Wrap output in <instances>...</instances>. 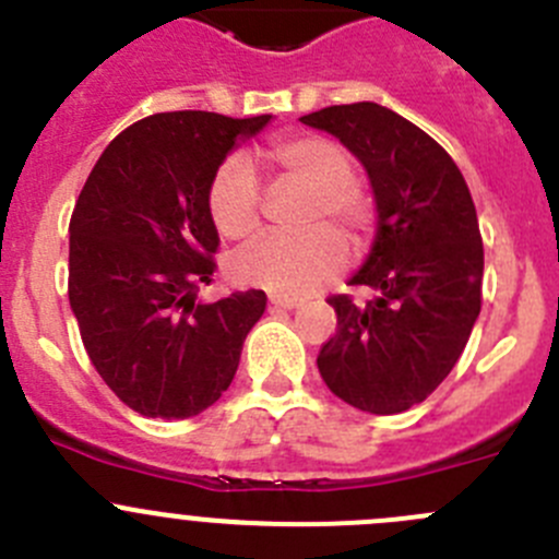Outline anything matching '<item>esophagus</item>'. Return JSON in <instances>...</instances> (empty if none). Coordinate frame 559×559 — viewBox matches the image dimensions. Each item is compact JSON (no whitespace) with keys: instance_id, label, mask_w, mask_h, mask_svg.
Listing matches in <instances>:
<instances>
[{"instance_id":"1","label":"esophagus","mask_w":559,"mask_h":559,"mask_svg":"<svg viewBox=\"0 0 559 559\" xmlns=\"http://www.w3.org/2000/svg\"><path fill=\"white\" fill-rule=\"evenodd\" d=\"M270 306L281 308V311H292V308H300V300H295V297H270Z\"/></svg>"}]
</instances>
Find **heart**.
<instances>
[{"label":"heart","mask_w":559,"mask_h":559,"mask_svg":"<svg viewBox=\"0 0 559 559\" xmlns=\"http://www.w3.org/2000/svg\"><path fill=\"white\" fill-rule=\"evenodd\" d=\"M264 160L286 180L311 191L308 224L333 221L349 237H360L371 221V204L352 180V158L322 135L281 139L264 150ZM207 210L226 240H251L262 226V191L248 160L229 158L218 166L207 191ZM349 262L344 237L330 226H317L300 237H264L231 264L240 284L273 295L302 297L333 281Z\"/></svg>","instance_id":"1"}]
</instances>
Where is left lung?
<instances>
[{"label": "left lung", "mask_w": 559, "mask_h": 559, "mask_svg": "<svg viewBox=\"0 0 559 559\" xmlns=\"http://www.w3.org/2000/svg\"><path fill=\"white\" fill-rule=\"evenodd\" d=\"M328 130L366 169L377 235L349 284L366 306L330 297L338 328L317 357L324 384L371 415H395L440 388L480 313L484 240L462 171L429 133L379 103L300 117Z\"/></svg>", "instance_id": "8db88e82"}]
</instances>
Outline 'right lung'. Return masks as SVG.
<instances>
[{"mask_svg":"<svg viewBox=\"0 0 559 559\" xmlns=\"http://www.w3.org/2000/svg\"><path fill=\"white\" fill-rule=\"evenodd\" d=\"M270 114H153L103 150L70 218L68 297L92 366L144 417L182 420L235 379L262 289L197 300L213 281L218 229L207 191L226 155Z\"/></svg>","mask_w":559,"mask_h":559,"instance_id":"add662e5","label":"right lung"}]
</instances>
